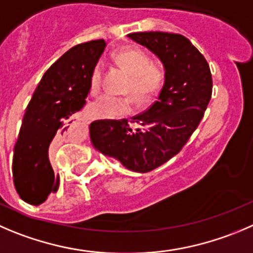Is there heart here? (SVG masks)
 <instances>
[{"label": "heart", "instance_id": "1", "mask_svg": "<svg viewBox=\"0 0 253 253\" xmlns=\"http://www.w3.org/2000/svg\"><path fill=\"white\" fill-rule=\"evenodd\" d=\"M115 59L129 72L131 81L126 90L139 100L149 99L160 90L164 82V72L153 66L150 56L138 47H125L115 54ZM104 63L98 62L90 74V90L97 93L102 85ZM133 100L129 97H115L104 94L92 104V113L95 117L115 119L131 112Z\"/></svg>", "mask_w": 253, "mask_h": 253}]
</instances>
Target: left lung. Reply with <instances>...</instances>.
Listing matches in <instances>:
<instances>
[{
  "label": "left lung",
  "mask_w": 253,
  "mask_h": 253,
  "mask_svg": "<svg viewBox=\"0 0 253 253\" xmlns=\"http://www.w3.org/2000/svg\"><path fill=\"white\" fill-rule=\"evenodd\" d=\"M129 38L148 48L165 69L158 100L128 119L95 120L89 125L93 146L135 172H148L176 155L199 126L212 93L205 57L186 37L168 32H138ZM135 122L143 129H133Z\"/></svg>",
  "instance_id": "left-lung-1"
}]
</instances>
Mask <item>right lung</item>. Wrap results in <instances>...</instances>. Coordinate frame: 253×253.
Here are the masks:
<instances>
[{
  "label": "right lung",
  "mask_w": 253,
  "mask_h": 253,
  "mask_svg": "<svg viewBox=\"0 0 253 253\" xmlns=\"http://www.w3.org/2000/svg\"><path fill=\"white\" fill-rule=\"evenodd\" d=\"M105 45L104 40L74 45L48 68L33 93L12 163L14 187L27 204L41 205L58 190L49 151L68 135L73 117L85 104L90 74Z\"/></svg>",
  "instance_id": "add662e5"
}]
</instances>
